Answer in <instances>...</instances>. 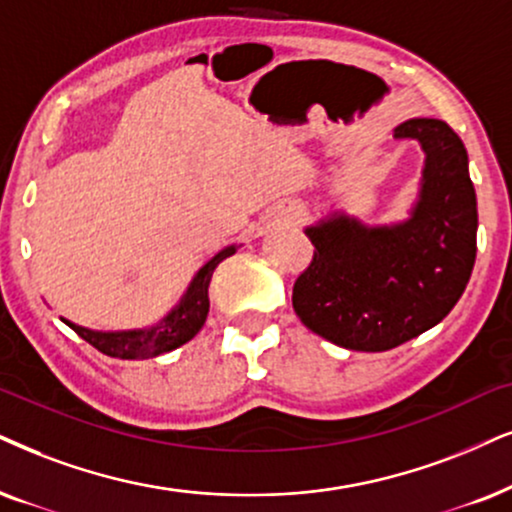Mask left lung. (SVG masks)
<instances>
[{"mask_svg":"<svg viewBox=\"0 0 512 512\" xmlns=\"http://www.w3.org/2000/svg\"><path fill=\"white\" fill-rule=\"evenodd\" d=\"M394 139L425 151L418 203L392 226L331 217L309 226V267L293 309L309 331L354 352H387L437 326L468 286L477 252V198L468 153L437 118H413Z\"/></svg>","mask_w":512,"mask_h":512,"instance_id":"1","label":"left lung"}]
</instances>
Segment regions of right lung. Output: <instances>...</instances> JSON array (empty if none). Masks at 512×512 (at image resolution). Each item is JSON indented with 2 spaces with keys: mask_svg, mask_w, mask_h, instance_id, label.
Masks as SVG:
<instances>
[{
  "mask_svg": "<svg viewBox=\"0 0 512 512\" xmlns=\"http://www.w3.org/2000/svg\"><path fill=\"white\" fill-rule=\"evenodd\" d=\"M236 252L234 245L217 252L212 260L200 267L196 278L191 281L186 295L181 297L179 307L172 309L158 326L153 328H141V331H120V333H101V331H89V328L75 326V323L66 321L73 331L80 335L82 340H87L89 345L99 349L101 354L113 359H151L158 354L170 352L189 342L200 328H203L205 319L210 312V297L208 286L212 271L217 269V264L231 257Z\"/></svg>",
  "mask_w": 512,
  "mask_h": 512,
  "instance_id": "right-lung-1",
  "label": "right lung"
}]
</instances>
